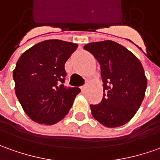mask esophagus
<instances>
[{
    "label": "esophagus",
    "mask_w": 160,
    "mask_h": 160,
    "mask_svg": "<svg viewBox=\"0 0 160 160\" xmlns=\"http://www.w3.org/2000/svg\"><path fill=\"white\" fill-rule=\"evenodd\" d=\"M86 88H87V85L85 84V85H83V86L81 87V90H82V92H84V91H86Z\"/></svg>",
    "instance_id": "esophagus-1"
}]
</instances>
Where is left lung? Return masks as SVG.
Listing matches in <instances>:
<instances>
[{
    "label": "left lung",
    "instance_id": "1",
    "mask_svg": "<svg viewBox=\"0 0 160 160\" xmlns=\"http://www.w3.org/2000/svg\"><path fill=\"white\" fill-rule=\"evenodd\" d=\"M83 48L100 63L103 91H106L101 103L90 105L93 118L108 128L128 123L140 107L147 86L140 61L113 41L90 42Z\"/></svg>",
    "mask_w": 160,
    "mask_h": 160
}]
</instances>
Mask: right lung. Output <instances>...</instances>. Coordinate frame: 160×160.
<instances>
[{
  "label": "right lung",
  "mask_w": 160,
  "mask_h": 160,
  "mask_svg": "<svg viewBox=\"0 0 160 160\" xmlns=\"http://www.w3.org/2000/svg\"><path fill=\"white\" fill-rule=\"evenodd\" d=\"M78 46L65 41H42L18 59L13 71L15 95L34 122L57 124L70 110L80 89L64 86V64Z\"/></svg>",
  "instance_id": "obj_1"
}]
</instances>
